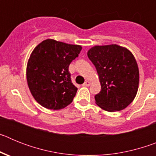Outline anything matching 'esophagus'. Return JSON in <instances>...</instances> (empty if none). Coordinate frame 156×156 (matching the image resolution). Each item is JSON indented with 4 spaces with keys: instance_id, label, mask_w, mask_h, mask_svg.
<instances>
[{
    "instance_id": "obj_1",
    "label": "esophagus",
    "mask_w": 156,
    "mask_h": 156,
    "mask_svg": "<svg viewBox=\"0 0 156 156\" xmlns=\"http://www.w3.org/2000/svg\"><path fill=\"white\" fill-rule=\"evenodd\" d=\"M90 85V81H85V83H83V86H86V87H89Z\"/></svg>"
}]
</instances>
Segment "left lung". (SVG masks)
Segmentation results:
<instances>
[{
  "instance_id": "1",
  "label": "left lung",
  "mask_w": 156,
  "mask_h": 156,
  "mask_svg": "<svg viewBox=\"0 0 156 156\" xmlns=\"http://www.w3.org/2000/svg\"><path fill=\"white\" fill-rule=\"evenodd\" d=\"M101 83L96 104L108 112L124 109L133 101L139 84L137 62L126 48L116 44L95 46L87 52Z\"/></svg>"
}]
</instances>
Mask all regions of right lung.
<instances>
[{
    "mask_svg": "<svg viewBox=\"0 0 156 156\" xmlns=\"http://www.w3.org/2000/svg\"><path fill=\"white\" fill-rule=\"evenodd\" d=\"M81 46L48 39L32 52L27 68L30 90L44 108L58 110L73 101L77 91L69 66L79 56Z\"/></svg>",
    "mask_w": 156,
    "mask_h": 156,
    "instance_id": "1",
    "label": "right lung"
}]
</instances>
